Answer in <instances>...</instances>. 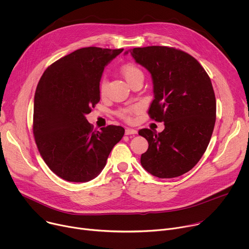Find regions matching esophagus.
Returning <instances> with one entry per match:
<instances>
[{
    "label": "esophagus",
    "mask_w": 249,
    "mask_h": 249,
    "mask_svg": "<svg viewBox=\"0 0 249 249\" xmlns=\"http://www.w3.org/2000/svg\"><path fill=\"white\" fill-rule=\"evenodd\" d=\"M125 134L126 135H134V134H137V130L132 129V128H126Z\"/></svg>",
    "instance_id": "esophagus-1"
}]
</instances>
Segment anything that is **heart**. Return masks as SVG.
Instances as JSON below:
<instances>
[{"mask_svg":"<svg viewBox=\"0 0 249 249\" xmlns=\"http://www.w3.org/2000/svg\"><path fill=\"white\" fill-rule=\"evenodd\" d=\"M120 73L129 85H131L132 83H134L139 79H144L143 71L141 70V68L138 65L131 62L126 63L121 67ZM98 89H99V94L101 96H104L106 93V90H107V81L105 79H102L99 84ZM139 110H140L139 105H129V106H126V107H122L118 109L116 114L117 116L124 119L125 121H132L134 115L138 113Z\"/></svg>","mask_w":249,"mask_h":249,"instance_id":"obj_1","label":"heart"}]
</instances>
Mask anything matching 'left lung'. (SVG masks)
Returning a JSON list of instances; mask_svg holds the SVG:
<instances>
[{"instance_id": "left-lung-1", "label": "left lung", "mask_w": 249, "mask_h": 249, "mask_svg": "<svg viewBox=\"0 0 249 249\" xmlns=\"http://www.w3.org/2000/svg\"><path fill=\"white\" fill-rule=\"evenodd\" d=\"M129 51L153 78L155 98L148 113L164 122L160 133L139 131L149 143L141 164L159 178L180 176L200 160L215 127L216 97L210 77L194 57L179 49L148 46Z\"/></svg>"}]
</instances>
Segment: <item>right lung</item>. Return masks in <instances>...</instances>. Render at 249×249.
<instances>
[{
	"mask_svg": "<svg viewBox=\"0 0 249 249\" xmlns=\"http://www.w3.org/2000/svg\"><path fill=\"white\" fill-rule=\"evenodd\" d=\"M123 49L86 47L51 64L34 95L33 135L48 167L70 182H87L106 164L124 128L93 130L86 115L98 103L104 67Z\"/></svg>",
	"mask_w": 249,
	"mask_h": 249,
	"instance_id": "add662e5",
	"label": "right lung"
}]
</instances>
